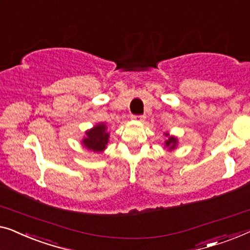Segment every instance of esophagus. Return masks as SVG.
Wrapping results in <instances>:
<instances>
[{
  "label": "esophagus",
  "instance_id": "esophagus-1",
  "mask_svg": "<svg viewBox=\"0 0 250 250\" xmlns=\"http://www.w3.org/2000/svg\"><path fill=\"white\" fill-rule=\"evenodd\" d=\"M131 119L135 121H144L145 120V115H132Z\"/></svg>",
  "mask_w": 250,
  "mask_h": 250
}]
</instances>
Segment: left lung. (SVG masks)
<instances>
[{
    "mask_svg": "<svg viewBox=\"0 0 250 250\" xmlns=\"http://www.w3.org/2000/svg\"><path fill=\"white\" fill-rule=\"evenodd\" d=\"M164 136L167 137V139H165V142H164V147H167V150H173L177 148V146H178L177 137L170 135L168 132H165Z\"/></svg>",
    "mask_w": 250,
    "mask_h": 250,
    "instance_id": "obj_1",
    "label": "left lung"
}]
</instances>
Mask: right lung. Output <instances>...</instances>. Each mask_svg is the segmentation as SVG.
Here are the masks:
<instances>
[{
  "label": "right lung",
  "mask_w": 250,
  "mask_h": 250,
  "mask_svg": "<svg viewBox=\"0 0 250 250\" xmlns=\"http://www.w3.org/2000/svg\"><path fill=\"white\" fill-rule=\"evenodd\" d=\"M108 139L110 132L107 131V125L104 122H101L91 129L86 130L85 137L82 139V145L93 153H102L107 147Z\"/></svg>",
  "instance_id": "add662e5"
}]
</instances>
